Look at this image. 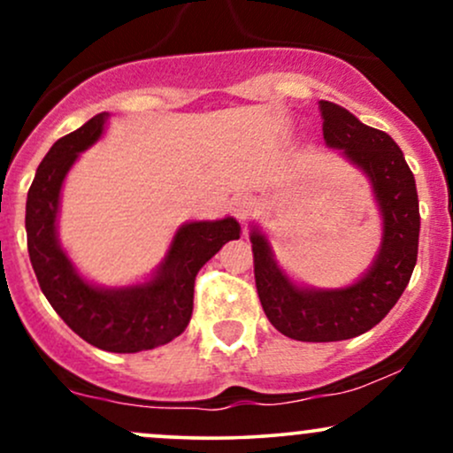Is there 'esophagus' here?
<instances>
[{
    "label": "esophagus",
    "mask_w": 453,
    "mask_h": 453,
    "mask_svg": "<svg viewBox=\"0 0 453 453\" xmlns=\"http://www.w3.org/2000/svg\"><path fill=\"white\" fill-rule=\"evenodd\" d=\"M253 209H256V202H253V197L238 196L236 200H234V212H236V217L241 221L249 219V215H251Z\"/></svg>",
    "instance_id": "34e87169"
}]
</instances>
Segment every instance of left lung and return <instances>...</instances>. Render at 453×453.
Instances as JSON below:
<instances>
[{"mask_svg":"<svg viewBox=\"0 0 453 453\" xmlns=\"http://www.w3.org/2000/svg\"><path fill=\"white\" fill-rule=\"evenodd\" d=\"M319 112L326 142L341 149L371 179L383 212V244L375 266L356 285L311 292L280 273L266 238L253 230V273L264 313L280 334L303 342L347 341L375 327L409 285L419 242L415 179L398 144L336 104L319 102Z\"/></svg>","mask_w":453,"mask_h":453,"instance_id":"8db88e82","label":"left lung"}]
</instances>
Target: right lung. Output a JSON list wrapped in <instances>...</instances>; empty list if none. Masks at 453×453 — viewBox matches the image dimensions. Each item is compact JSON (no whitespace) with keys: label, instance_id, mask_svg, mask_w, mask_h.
I'll list each match as a JSON object with an SVG mask.
<instances>
[{"label":"right lung","instance_id":"add662e5","mask_svg":"<svg viewBox=\"0 0 453 453\" xmlns=\"http://www.w3.org/2000/svg\"><path fill=\"white\" fill-rule=\"evenodd\" d=\"M104 119V112L96 114L57 140L38 165L25 209L27 249L46 300L82 341L104 351L138 353L165 345L185 330L194 311L197 273L227 241L241 238V227L232 217L187 223L176 232L153 280L117 292L87 285L57 244L55 219L67 170L81 150L100 138Z\"/></svg>","mask_w":453,"mask_h":453}]
</instances>
